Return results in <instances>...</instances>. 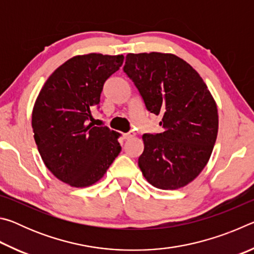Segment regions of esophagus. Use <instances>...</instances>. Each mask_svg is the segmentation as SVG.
<instances>
[{"mask_svg":"<svg viewBox=\"0 0 254 254\" xmlns=\"http://www.w3.org/2000/svg\"><path fill=\"white\" fill-rule=\"evenodd\" d=\"M123 136H124V139L128 140V139H132V137H134L135 136V133L133 132V131H130V132H127V133H124Z\"/></svg>","mask_w":254,"mask_h":254,"instance_id":"34e87169","label":"esophagus"}]
</instances>
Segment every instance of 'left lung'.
<instances>
[{"label":"left lung","instance_id":"1","mask_svg":"<svg viewBox=\"0 0 254 254\" xmlns=\"http://www.w3.org/2000/svg\"><path fill=\"white\" fill-rule=\"evenodd\" d=\"M123 71L147 110L162 118V133L142 135V175L160 189L186 186L207 165L217 137L212 94L194 68L171 54H128Z\"/></svg>","mask_w":254,"mask_h":254}]
</instances>
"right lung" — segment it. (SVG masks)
<instances>
[{
	"label": "right lung",
	"mask_w": 254,
	"mask_h": 254,
	"mask_svg": "<svg viewBox=\"0 0 254 254\" xmlns=\"http://www.w3.org/2000/svg\"><path fill=\"white\" fill-rule=\"evenodd\" d=\"M123 60V55L72 57L50 75L34 103L32 128L42 160L72 187L98 182L121 151L119 133L94 126L92 111Z\"/></svg>",
	"instance_id": "obj_1"
}]
</instances>
